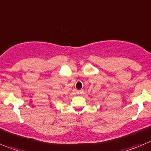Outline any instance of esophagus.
<instances>
[{"mask_svg":"<svg viewBox=\"0 0 151 151\" xmlns=\"http://www.w3.org/2000/svg\"><path fill=\"white\" fill-rule=\"evenodd\" d=\"M83 93V90H77V95H82Z\"/></svg>","mask_w":151,"mask_h":151,"instance_id":"obj_1","label":"esophagus"}]
</instances>
